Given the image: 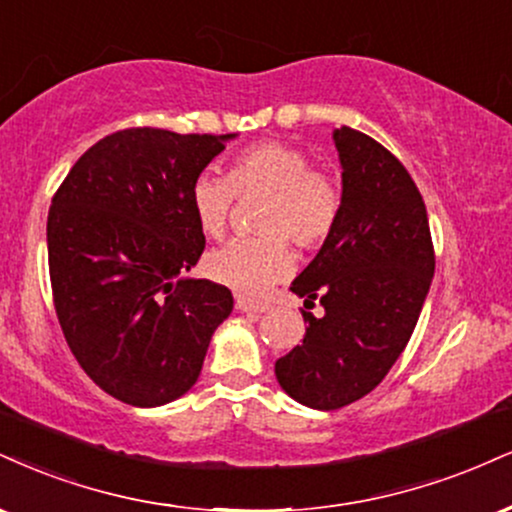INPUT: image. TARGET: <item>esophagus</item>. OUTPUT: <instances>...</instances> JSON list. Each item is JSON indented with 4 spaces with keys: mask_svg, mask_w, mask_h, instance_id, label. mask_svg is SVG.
I'll list each match as a JSON object with an SVG mask.
<instances>
[{
    "mask_svg": "<svg viewBox=\"0 0 512 512\" xmlns=\"http://www.w3.org/2000/svg\"><path fill=\"white\" fill-rule=\"evenodd\" d=\"M236 310L250 312V315H262V312L269 310V305L267 303H255V300H248V298H238L236 300Z\"/></svg>",
    "mask_w": 512,
    "mask_h": 512,
    "instance_id": "1",
    "label": "esophagus"
}]
</instances>
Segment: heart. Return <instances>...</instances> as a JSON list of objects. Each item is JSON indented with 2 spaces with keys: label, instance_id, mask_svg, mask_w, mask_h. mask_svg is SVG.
Segmentation results:
<instances>
[{
  "label": "heart",
  "instance_id": "1",
  "mask_svg": "<svg viewBox=\"0 0 512 512\" xmlns=\"http://www.w3.org/2000/svg\"><path fill=\"white\" fill-rule=\"evenodd\" d=\"M238 195L264 193L255 238H236L212 250L205 260L209 279L240 295H260L291 272V238L298 248L315 250L329 240L341 219L343 195L336 178L312 169L298 147L264 140L243 147L229 164V176L202 171L190 186V209L209 238L224 236Z\"/></svg>",
  "mask_w": 512,
  "mask_h": 512
}]
</instances>
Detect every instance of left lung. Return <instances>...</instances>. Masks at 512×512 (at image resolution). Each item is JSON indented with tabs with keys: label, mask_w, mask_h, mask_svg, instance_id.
<instances>
[{
	"label": "left lung",
	"mask_w": 512,
	"mask_h": 512,
	"mask_svg": "<svg viewBox=\"0 0 512 512\" xmlns=\"http://www.w3.org/2000/svg\"><path fill=\"white\" fill-rule=\"evenodd\" d=\"M343 207L336 231L293 281L305 338L276 360L281 389L315 410H338L377 389L408 346L434 276L427 207L408 169L369 135L334 131Z\"/></svg>",
	"instance_id": "obj_1"
}]
</instances>
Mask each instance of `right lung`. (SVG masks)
<instances>
[{
	"label": "right lung",
	"mask_w": 512,
	"mask_h": 512,
	"mask_svg": "<svg viewBox=\"0 0 512 512\" xmlns=\"http://www.w3.org/2000/svg\"><path fill=\"white\" fill-rule=\"evenodd\" d=\"M236 135L126 128L73 164L47 217L49 281L71 353L121 403L157 408L193 389L233 295L186 279L205 250L195 176Z\"/></svg>",
	"instance_id": "1"
}]
</instances>
